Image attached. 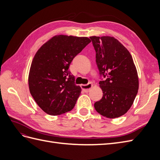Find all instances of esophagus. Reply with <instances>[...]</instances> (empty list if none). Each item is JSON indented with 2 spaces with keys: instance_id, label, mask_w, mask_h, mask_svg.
I'll use <instances>...</instances> for the list:
<instances>
[{
  "instance_id": "obj_1",
  "label": "esophagus",
  "mask_w": 160,
  "mask_h": 160,
  "mask_svg": "<svg viewBox=\"0 0 160 160\" xmlns=\"http://www.w3.org/2000/svg\"><path fill=\"white\" fill-rule=\"evenodd\" d=\"M92 84L91 83L87 84V85H81V88L84 92H89L92 88Z\"/></svg>"
}]
</instances>
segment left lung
<instances>
[{
	"instance_id": "obj_1",
	"label": "left lung",
	"mask_w": 160,
	"mask_h": 160,
	"mask_svg": "<svg viewBox=\"0 0 160 160\" xmlns=\"http://www.w3.org/2000/svg\"><path fill=\"white\" fill-rule=\"evenodd\" d=\"M99 71L101 100L94 108L101 115L116 118L130 109L137 95L139 80L132 57L118 40L111 37H91ZM103 77L104 80L101 78Z\"/></svg>"
}]
</instances>
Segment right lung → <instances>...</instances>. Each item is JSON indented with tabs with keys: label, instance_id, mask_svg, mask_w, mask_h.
Instances as JSON below:
<instances>
[{
	"label": "right lung",
	"instance_id": "1",
	"mask_svg": "<svg viewBox=\"0 0 160 160\" xmlns=\"http://www.w3.org/2000/svg\"><path fill=\"white\" fill-rule=\"evenodd\" d=\"M90 42L88 37L55 36L34 57L28 75L30 93L47 114L61 115L74 108L81 89L75 85L69 68Z\"/></svg>",
	"mask_w": 160,
	"mask_h": 160
}]
</instances>
